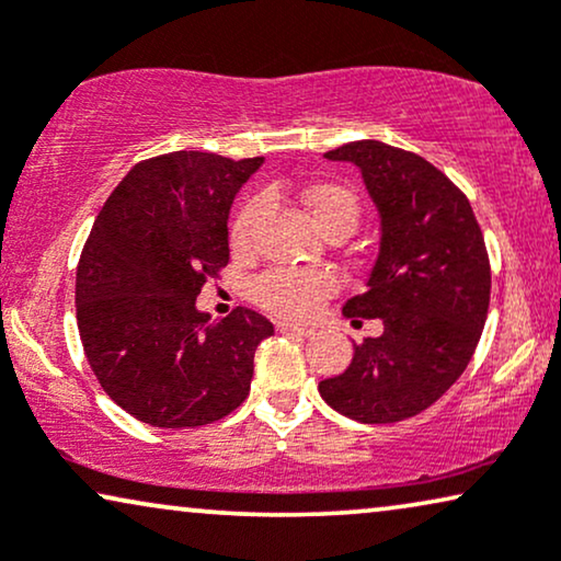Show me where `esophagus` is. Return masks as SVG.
<instances>
[{"label": "esophagus", "mask_w": 561, "mask_h": 561, "mask_svg": "<svg viewBox=\"0 0 561 561\" xmlns=\"http://www.w3.org/2000/svg\"><path fill=\"white\" fill-rule=\"evenodd\" d=\"M275 330L283 332V334H301V337H309V334H311L309 327L290 324V322H278V324H275Z\"/></svg>", "instance_id": "obj_1"}]
</instances>
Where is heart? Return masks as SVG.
I'll list each match as a JSON object with an SVG mask.
<instances>
[{"label":"heart","mask_w":561,"mask_h":561,"mask_svg":"<svg viewBox=\"0 0 561 561\" xmlns=\"http://www.w3.org/2000/svg\"><path fill=\"white\" fill-rule=\"evenodd\" d=\"M301 203L307 206L311 221L324 234L332 231H351L358 227L360 201L351 187L337 183H314L301 191ZM265 203L254 198L244 203L234 224H231V244L244 252L254 244L260 221H263ZM337 290V278L330 271H273L254 283V301L273 314L307 319L317 311L327 296Z\"/></svg>","instance_id":"1"}]
</instances>
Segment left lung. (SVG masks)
Segmentation results:
<instances>
[{"label": "left lung", "mask_w": 561, "mask_h": 561, "mask_svg": "<svg viewBox=\"0 0 561 561\" xmlns=\"http://www.w3.org/2000/svg\"><path fill=\"white\" fill-rule=\"evenodd\" d=\"M324 157L358 167L378 210L376 263L343 314L381 319L383 332L319 394L358 423H399L438 402L477 351L492 286L484 237L467 195L427 159L370 138Z\"/></svg>", "instance_id": "1"}]
</instances>
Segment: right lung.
Instances as JSON below:
<instances>
[{"label": "right lung", "mask_w": 561, "mask_h": 561, "mask_svg": "<svg viewBox=\"0 0 561 561\" xmlns=\"http://www.w3.org/2000/svg\"><path fill=\"white\" fill-rule=\"evenodd\" d=\"M265 159L172 151L136 164L94 218L77 267L84 355L115 404L154 427H198L250 394L254 351L275 332L239 307H195L229 263V210Z\"/></svg>", "instance_id": "1"}]
</instances>
